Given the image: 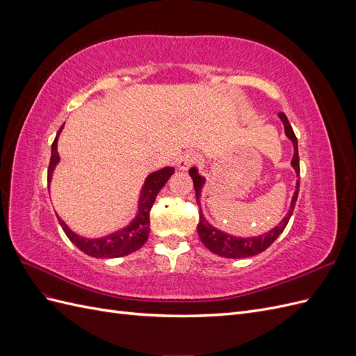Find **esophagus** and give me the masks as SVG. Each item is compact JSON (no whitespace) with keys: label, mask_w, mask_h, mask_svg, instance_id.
Instances as JSON below:
<instances>
[{"label":"esophagus","mask_w":356,"mask_h":356,"mask_svg":"<svg viewBox=\"0 0 356 356\" xmlns=\"http://www.w3.org/2000/svg\"><path fill=\"white\" fill-rule=\"evenodd\" d=\"M199 160V156L193 152H187L184 154H181L178 159V169L181 170H187L190 166H193Z\"/></svg>","instance_id":"esophagus-1"}]
</instances>
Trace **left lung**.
Returning <instances> with one entry per match:
<instances>
[{"label": "left lung", "instance_id": "left-lung-1", "mask_svg": "<svg viewBox=\"0 0 356 356\" xmlns=\"http://www.w3.org/2000/svg\"><path fill=\"white\" fill-rule=\"evenodd\" d=\"M277 117L281 118V122L284 123L286 138L291 143H293L294 156H293V160H291V166L294 168L296 174L298 177L300 175V160H298V145H297L296 134L284 113H279ZM188 174L193 179V186H195V190H196L197 204H200V196H202V190L204 186V178L199 174L197 168H190ZM298 188H300V181L297 179L296 191L293 195V199H291L289 209L284 217V220L279 222V225H276V227L268 230L264 234L252 236V238H239V236H233V234H229L222 230H218L217 227H213L212 224H209L207 221V218L203 217L202 209H200V220L197 224V233H199V238H200L202 243L213 254H217L220 257H225V258H246V257H252V255H257V254L266 251L267 248L277 239V236L285 230L291 215H293L294 207H296V202L298 197Z\"/></svg>", "mask_w": 356, "mask_h": 356}]
</instances>
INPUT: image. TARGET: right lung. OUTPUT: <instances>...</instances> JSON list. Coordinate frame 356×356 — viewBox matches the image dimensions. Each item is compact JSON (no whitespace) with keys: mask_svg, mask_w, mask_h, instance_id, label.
Returning a JSON list of instances; mask_svg holds the SVG:
<instances>
[{"mask_svg":"<svg viewBox=\"0 0 356 356\" xmlns=\"http://www.w3.org/2000/svg\"><path fill=\"white\" fill-rule=\"evenodd\" d=\"M62 129H63V124L60 126L55 141L51 144V157H50L49 172H47L49 186L51 182L53 170H55V168L58 166L60 160L58 154V139ZM174 172H175L174 168L166 166L156 172H152V174L145 178L144 186L141 188V195H139V200H138V212L135 215V218L129 222L126 227L113 232L106 236H102V238L89 239V238H83V236L77 233H74L68 225L63 222V220H60L56 215L62 230L65 232L68 239L77 246L80 251L95 258H117V257H124L127 254L138 251L148 239L149 211L153 208L156 196L159 195V191L163 188V186L166 184L168 179L170 178L172 174H174Z\"/></svg>","mask_w":356,"mask_h":356,"instance_id":"1","label":"right lung"}]
</instances>
